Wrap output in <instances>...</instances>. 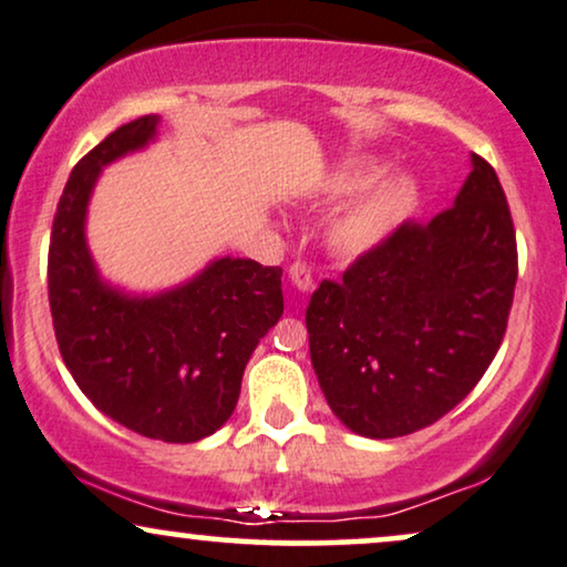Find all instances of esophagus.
<instances>
[{"instance_id": "esophagus-1", "label": "esophagus", "mask_w": 567, "mask_h": 567, "mask_svg": "<svg viewBox=\"0 0 567 567\" xmlns=\"http://www.w3.org/2000/svg\"><path fill=\"white\" fill-rule=\"evenodd\" d=\"M290 279H292V285L303 292L313 288V271H311V267H306L303 261L290 264Z\"/></svg>"}]
</instances>
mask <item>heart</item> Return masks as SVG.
I'll return each instance as SVG.
<instances>
[{
    "mask_svg": "<svg viewBox=\"0 0 567 567\" xmlns=\"http://www.w3.org/2000/svg\"><path fill=\"white\" fill-rule=\"evenodd\" d=\"M382 175V164L358 159L342 164L327 177V198H346L361 189L350 204L327 227V243L340 256H361L377 248L386 235L403 221L415 206V185L405 175H390L373 183Z\"/></svg>",
    "mask_w": 567,
    "mask_h": 567,
    "instance_id": "obj_1",
    "label": "heart"
}]
</instances>
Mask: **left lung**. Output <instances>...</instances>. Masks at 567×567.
Listing matches in <instances>:
<instances>
[{
  "label": "left lung",
  "instance_id": "1",
  "mask_svg": "<svg viewBox=\"0 0 567 567\" xmlns=\"http://www.w3.org/2000/svg\"><path fill=\"white\" fill-rule=\"evenodd\" d=\"M518 246L494 167L474 154L455 204L405 219L306 308L321 392L355 434L392 440L432 426L497 355Z\"/></svg>",
  "mask_w": 567,
  "mask_h": 567
}]
</instances>
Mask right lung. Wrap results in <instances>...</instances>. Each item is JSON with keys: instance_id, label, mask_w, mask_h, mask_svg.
I'll return each mask as SVG.
<instances>
[{"instance_id": "obj_1", "label": "right lung", "mask_w": 567, "mask_h": 567, "mask_svg": "<svg viewBox=\"0 0 567 567\" xmlns=\"http://www.w3.org/2000/svg\"><path fill=\"white\" fill-rule=\"evenodd\" d=\"M156 123L143 114L117 127L70 172L49 240V308L83 395L135 434L185 444L233 415L248 358L282 317V269L227 256L156 298L102 285L83 238L85 204L99 169L146 146Z\"/></svg>"}]
</instances>
